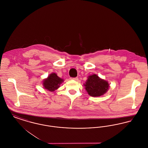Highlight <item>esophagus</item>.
I'll list each match as a JSON object with an SVG mask.
<instances>
[{
    "mask_svg": "<svg viewBox=\"0 0 148 148\" xmlns=\"http://www.w3.org/2000/svg\"><path fill=\"white\" fill-rule=\"evenodd\" d=\"M71 80H78V77H71L70 78Z\"/></svg>",
    "mask_w": 148,
    "mask_h": 148,
    "instance_id": "1",
    "label": "esophagus"
}]
</instances>
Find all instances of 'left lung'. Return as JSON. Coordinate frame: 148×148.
I'll list each match as a JSON object with an SVG mask.
<instances>
[{"mask_svg":"<svg viewBox=\"0 0 148 148\" xmlns=\"http://www.w3.org/2000/svg\"><path fill=\"white\" fill-rule=\"evenodd\" d=\"M85 89L92 97H99L103 95L109 89L108 83L101 79L95 74L89 76L84 84Z\"/></svg>","mask_w":148,"mask_h":148,"instance_id":"1","label":"left lung"}]
</instances>
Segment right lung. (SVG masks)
<instances>
[{"label":"right lung","instance_id":"right-lung-1","mask_svg":"<svg viewBox=\"0 0 148 148\" xmlns=\"http://www.w3.org/2000/svg\"><path fill=\"white\" fill-rule=\"evenodd\" d=\"M63 82V80L58 77L56 73H52L47 79L44 80L43 85L45 89L50 92H53L60 86Z\"/></svg>","mask_w":148,"mask_h":148}]
</instances>
